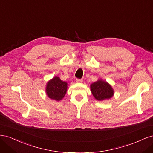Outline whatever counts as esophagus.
<instances>
[{"label":"esophagus","mask_w":153,"mask_h":153,"mask_svg":"<svg viewBox=\"0 0 153 153\" xmlns=\"http://www.w3.org/2000/svg\"><path fill=\"white\" fill-rule=\"evenodd\" d=\"M76 82H82V79H76Z\"/></svg>","instance_id":"obj_1"}]
</instances>
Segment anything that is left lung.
<instances>
[{"label": "left lung", "instance_id": "8db88e82", "mask_svg": "<svg viewBox=\"0 0 153 153\" xmlns=\"http://www.w3.org/2000/svg\"><path fill=\"white\" fill-rule=\"evenodd\" d=\"M91 89L94 98L98 101L110 99L114 94L112 87L103 80H98L92 84Z\"/></svg>", "mask_w": 153, "mask_h": 153}]
</instances>
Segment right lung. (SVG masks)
<instances>
[{
    "mask_svg": "<svg viewBox=\"0 0 153 153\" xmlns=\"http://www.w3.org/2000/svg\"><path fill=\"white\" fill-rule=\"evenodd\" d=\"M67 83L62 81L58 76H55L48 82L47 85V94L50 98L60 101L65 96L67 91Z\"/></svg>",
    "mask_w": 153,
    "mask_h": 153,
    "instance_id": "right-lung-1",
    "label": "right lung"
}]
</instances>
